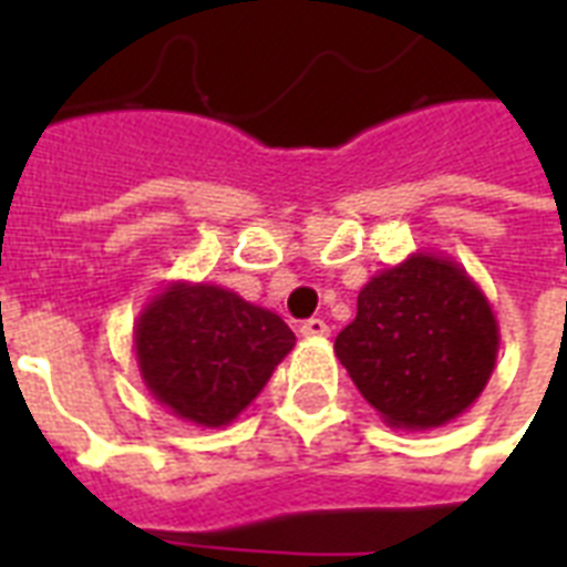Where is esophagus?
<instances>
[{
    "label": "esophagus",
    "instance_id": "1",
    "mask_svg": "<svg viewBox=\"0 0 567 567\" xmlns=\"http://www.w3.org/2000/svg\"><path fill=\"white\" fill-rule=\"evenodd\" d=\"M300 336H302V338H327V336H329V327H327V320H320V318L302 320V327H300Z\"/></svg>",
    "mask_w": 567,
    "mask_h": 567
}]
</instances>
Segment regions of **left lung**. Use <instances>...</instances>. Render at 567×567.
<instances>
[{
  "mask_svg": "<svg viewBox=\"0 0 567 567\" xmlns=\"http://www.w3.org/2000/svg\"><path fill=\"white\" fill-rule=\"evenodd\" d=\"M501 350V327L483 288L458 261L412 252L359 291L355 320L336 355L394 430H435L483 394Z\"/></svg>",
  "mask_w": 567,
  "mask_h": 567,
  "instance_id": "8db88e82",
  "label": "left lung"
}]
</instances>
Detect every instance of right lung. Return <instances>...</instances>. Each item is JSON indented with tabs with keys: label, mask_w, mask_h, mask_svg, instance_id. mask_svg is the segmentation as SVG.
I'll list each match as a JSON object with an SVG mask.
<instances>
[{
	"label": "right lung",
	"mask_w": 567,
	"mask_h": 567,
	"mask_svg": "<svg viewBox=\"0 0 567 567\" xmlns=\"http://www.w3.org/2000/svg\"><path fill=\"white\" fill-rule=\"evenodd\" d=\"M137 371L176 417L205 430L247 409L297 338L279 315L214 282H167L135 320Z\"/></svg>",
	"instance_id": "1"
}]
</instances>
